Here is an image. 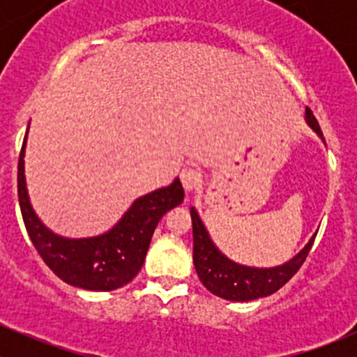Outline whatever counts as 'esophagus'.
<instances>
[{"label":"esophagus","instance_id":"esophagus-1","mask_svg":"<svg viewBox=\"0 0 357 357\" xmlns=\"http://www.w3.org/2000/svg\"><path fill=\"white\" fill-rule=\"evenodd\" d=\"M181 183H183V188H185V192H193V190L197 188V186L200 185V174L199 171H195V169H183L181 171Z\"/></svg>","mask_w":357,"mask_h":357}]
</instances>
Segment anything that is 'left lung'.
<instances>
[{"label":"left lung","instance_id":"obj_1","mask_svg":"<svg viewBox=\"0 0 357 357\" xmlns=\"http://www.w3.org/2000/svg\"><path fill=\"white\" fill-rule=\"evenodd\" d=\"M305 122L325 143L318 121L309 109H305ZM190 214H192L193 226V264H195L202 285L211 294L235 302H247L268 297V295L282 289L298 271L302 262L305 261L312 242H314L316 233H318L316 231L309 238V242L283 264L273 266V268H254V266L238 264V262L226 257L218 245L212 242L211 235H208L195 207L190 208Z\"/></svg>","mask_w":357,"mask_h":357}]
</instances>
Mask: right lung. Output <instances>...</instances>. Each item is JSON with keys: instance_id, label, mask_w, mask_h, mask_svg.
<instances>
[{"instance_id": "add662e5", "label": "right lung", "mask_w": 357, "mask_h": 357, "mask_svg": "<svg viewBox=\"0 0 357 357\" xmlns=\"http://www.w3.org/2000/svg\"><path fill=\"white\" fill-rule=\"evenodd\" d=\"M27 132L20 150L17 183L25 229L38 254L60 280L77 289L110 291L128 285L145 262L162 215L185 200L179 178L136 199L109 231L88 238H67L56 235L39 219L29 199L24 162Z\"/></svg>"}]
</instances>
